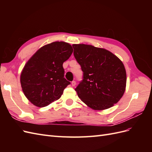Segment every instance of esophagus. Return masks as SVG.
I'll return each mask as SVG.
<instances>
[{
    "label": "esophagus",
    "mask_w": 152,
    "mask_h": 152,
    "mask_svg": "<svg viewBox=\"0 0 152 152\" xmlns=\"http://www.w3.org/2000/svg\"><path fill=\"white\" fill-rule=\"evenodd\" d=\"M75 85H76V82H75V80H73V81L72 82V86L73 87H74Z\"/></svg>",
    "instance_id": "34e87169"
}]
</instances>
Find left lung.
Instances as JSON below:
<instances>
[{
	"label": "left lung",
	"mask_w": 152,
	"mask_h": 152,
	"mask_svg": "<svg viewBox=\"0 0 152 152\" xmlns=\"http://www.w3.org/2000/svg\"><path fill=\"white\" fill-rule=\"evenodd\" d=\"M72 46L83 72V79L75 89L78 96L93 110L113 107L122 97L126 87V72L121 59L103 48L86 44Z\"/></svg>",
	"instance_id": "left-lung-1"
}]
</instances>
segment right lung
Masks as SVG:
<instances>
[{"instance_id": "obj_1", "label": "right lung", "mask_w": 152, "mask_h": 152, "mask_svg": "<svg viewBox=\"0 0 152 152\" xmlns=\"http://www.w3.org/2000/svg\"><path fill=\"white\" fill-rule=\"evenodd\" d=\"M72 45L54 42L40 48L23 69L20 82L24 94L38 107H44L60 98L70 82L64 77L63 64L73 53Z\"/></svg>"}]
</instances>
